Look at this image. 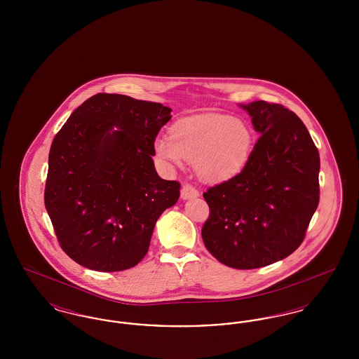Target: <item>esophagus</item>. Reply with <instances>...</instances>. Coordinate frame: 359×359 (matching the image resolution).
<instances>
[{
	"label": "esophagus",
	"mask_w": 359,
	"mask_h": 359,
	"mask_svg": "<svg viewBox=\"0 0 359 359\" xmlns=\"http://www.w3.org/2000/svg\"><path fill=\"white\" fill-rule=\"evenodd\" d=\"M180 195H182V198H183V199H192V198L199 196V191H198L196 188L194 187L192 184L186 183V184H183V187H182V192H180Z\"/></svg>",
	"instance_id": "obj_1"
}]
</instances>
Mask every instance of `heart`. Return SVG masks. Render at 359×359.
Wrapping results in <instances>:
<instances>
[{"instance_id":"obj_1","label":"heart","mask_w":359,"mask_h":359,"mask_svg":"<svg viewBox=\"0 0 359 359\" xmlns=\"http://www.w3.org/2000/svg\"><path fill=\"white\" fill-rule=\"evenodd\" d=\"M252 141L246 122L223 114H199L177 121L171 137L157 138L154 148L171 165L182 167L186 158L194 161L202 179L223 182L242 170Z\"/></svg>"}]
</instances>
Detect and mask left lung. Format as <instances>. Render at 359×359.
<instances>
[{"label":"left lung","instance_id":"obj_1","mask_svg":"<svg viewBox=\"0 0 359 359\" xmlns=\"http://www.w3.org/2000/svg\"><path fill=\"white\" fill-rule=\"evenodd\" d=\"M259 137L242 171L207 188L205 249L234 269H256L292 255L319 205L320 158L306 125L278 103L242 106Z\"/></svg>","mask_w":359,"mask_h":359}]
</instances>
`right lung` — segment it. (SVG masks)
Listing matches in <instances>:
<instances>
[{"label": "right lung", "mask_w": 359, "mask_h": 359, "mask_svg": "<svg viewBox=\"0 0 359 359\" xmlns=\"http://www.w3.org/2000/svg\"><path fill=\"white\" fill-rule=\"evenodd\" d=\"M171 111L100 93L56 133L44 203L60 248L79 265L120 272L148 253L158 217L180 196V183L161 179L152 160Z\"/></svg>", "instance_id": "right-lung-1"}]
</instances>
